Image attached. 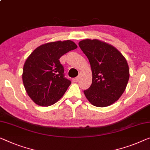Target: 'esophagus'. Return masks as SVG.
<instances>
[{"instance_id": "34e87169", "label": "esophagus", "mask_w": 150, "mask_h": 150, "mask_svg": "<svg viewBox=\"0 0 150 150\" xmlns=\"http://www.w3.org/2000/svg\"><path fill=\"white\" fill-rule=\"evenodd\" d=\"M79 79H80V77H79V76H78V77H77L73 78V81H74V82H77V81H79Z\"/></svg>"}]
</instances>
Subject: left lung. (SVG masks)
<instances>
[{
	"mask_svg": "<svg viewBox=\"0 0 150 150\" xmlns=\"http://www.w3.org/2000/svg\"><path fill=\"white\" fill-rule=\"evenodd\" d=\"M79 46L90 63L92 83L84 90L88 101L106 107L119 99L126 89L129 69L124 56L115 47L97 39H86Z\"/></svg>",
	"mask_w": 150,
	"mask_h": 150,
	"instance_id": "left-lung-1",
	"label": "left lung"
}]
</instances>
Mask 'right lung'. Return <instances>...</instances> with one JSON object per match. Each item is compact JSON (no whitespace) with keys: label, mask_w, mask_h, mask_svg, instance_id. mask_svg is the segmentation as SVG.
<instances>
[{"label":"right lung","mask_w":150,"mask_h":150,"mask_svg":"<svg viewBox=\"0 0 150 150\" xmlns=\"http://www.w3.org/2000/svg\"><path fill=\"white\" fill-rule=\"evenodd\" d=\"M77 48L71 40L46 43L35 49L25 62L24 88L35 104L48 106L59 101L71 83L64 75L60 58Z\"/></svg>","instance_id":"1"}]
</instances>
